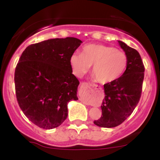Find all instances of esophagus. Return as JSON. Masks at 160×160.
<instances>
[{"label":"esophagus","instance_id":"34e87169","mask_svg":"<svg viewBox=\"0 0 160 160\" xmlns=\"http://www.w3.org/2000/svg\"><path fill=\"white\" fill-rule=\"evenodd\" d=\"M80 86H85V87L89 89H92L93 88H95V86L93 84L90 83V82H82L80 84Z\"/></svg>","mask_w":160,"mask_h":160}]
</instances>
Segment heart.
<instances>
[{
	"instance_id": "b5f03b06",
	"label": "heart",
	"mask_w": 160,
	"mask_h": 160,
	"mask_svg": "<svg viewBox=\"0 0 160 160\" xmlns=\"http://www.w3.org/2000/svg\"><path fill=\"white\" fill-rule=\"evenodd\" d=\"M128 58L124 52L103 44H88L81 54L74 52L70 57V65L78 78L83 76L91 65L92 74L102 84L117 80L126 71Z\"/></svg>"
}]
</instances>
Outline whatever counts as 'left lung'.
<instances>
[{"label":"left lung","instance_id":"1","mask_svg":"<svg viewBox=\"0 0 160 160\" xmlns=\"http://www.w3.org/2000/svg\"><path fill=\"white\" fill-rule=\"evenodd\" d=\"M118 42L127 56V67L120 78L104 85L102 114L94 121L99 127L113 128L122 123L137 106L142 92L144 66L140 54L123 42Z\"/></svg>","mask_w":160,"mask_h":160}]
</instances>
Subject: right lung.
Wrapping results in <instances>:
<instances>
[{"mask_svg": "<svg viewBox=\"0 0 160 160\" xmlns=\"http://www.w3.org/2000/svg\"><path fill=\"white\" fill-rule=\"evenodd\" d=\"M82 41L75 38H54L29 45L16 67L18 104L38 127H58L68 117V103L78 100L80 82L72 74L70 57Z\"/></svg>", "mask_w": 160, "mask_h": 160, "instance_id": "1", "label": "right lung"}]
</instances>
